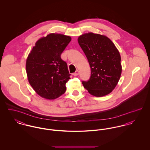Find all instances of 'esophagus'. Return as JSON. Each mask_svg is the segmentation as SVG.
<instances>
[{"label": "esophagus", "instance_id": "1", "mask_svg": "<svg viewBox=\"0 0 150 150\" xmlns=\"http://www.w3.org/2000/svg\"><path fill=\"white\" fill-rule=\"evenodd\" d=\"M79 70H76V72L73 73V76H78V75H79Z\"/></svg>", "mask_w": 150, "mask_h": 150}]
</instances>
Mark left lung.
I'll return each mask as SVG.
<instances>
[{"label": "left lung", "instance_id": "left-lung-1", "mask_svg": "<svg viewBox=\"0 0 150 150\" xmlns=\"http://www.w3.org/2000/svg\"><path fill=\"white\" fill-rule=\"evenodd\" d=\"M78 42L86 54L91 69V76L83 85L96 97L110 93L121 75V55L114 44L107 36L92 32L84 33Z\"/></svg>", "mask_w": 150, "mask_h": 150}]
</instances>
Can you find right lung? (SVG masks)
Masks as SVG:
<instances>
[{"label":"right lung","mask_w":150,"mask_h":150,"mask_svg":"<svg viewBox=\"0 0 150 150\" xmlns=\"http://www.w3.org/2000/svg\"><path fill=\"white\" fill-rule=\"evenodd\" d=\"M71 39L62 34H48L39 39L29 54L26 61L28 81L42 98L54 100L65 92L70 74L61 55Z\"/></svg>","instance_id":"add662e5"}]
</instances>
